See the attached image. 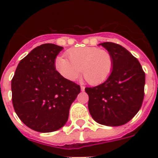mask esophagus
<instances>
[{
    "label": "esophagus",
    "instance_id": "obj_1",
    "mask_svg": "<svg viewBox=\"0 0 158 158\" xmlns=\"http://www.w3.org/2000/svg\"><path fill=\"white\" fill-rule=\"evenodd\" d=\"M80 89H81V91H84V89H85V87L81 86V87H80Z\"/></svg>",
    "mask_w": 158,
    "mask_h": 158
}]
</instances>
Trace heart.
Masks as SVG:
<instances>
[{"label": "heart", "instance_id": "heart-1", "mask_svg": "<svg viewBox=\"0 0 158 158\" xmlns=\"http://www.w3.org/2000/svg\"><path fill=\"white\" fill-rule=\"evenodd\" d=\"M66 56L69 60L57 57L55 67L69 81L76 80L82 72L89 84L98 85L104 83L112 73L113 57L106 50L96 47L76 48L68 51Z\"/></svg>", "mask_w": 158, "mask_h": 158}]
</instances>
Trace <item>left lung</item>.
<instances>
[{
    "mask_svg": "<svg viewBox=\"0 0 158 158\" xmlns=\"http://www.w3.org/2000/svg\"><path fill=\"white\" fill-rule=\"evenodd\" d=\"M111 54L112 73L103 84L86 88L89 110L96 122L120 126L138 113L144 98L145 73L137 58L116 43L99 44Z\"/></svg>",
    "mask_w": 158,
    "mask_h": 158,
    "instance_id": "left-lung-1",
    "label": "left lung"
}]
</instances>
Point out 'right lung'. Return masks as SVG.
I'll use <instances>...</instances> for the list:
<instances>
[{
  "mask_svg": "<svg viewBox=\"0 0 158 158\" xmlns=\"http://www.w3.org/2000/svg\"><path fill=\"white\" fill-rule=\"evenodd\" d=\"M62 47L46 43L32 50L19 63L11 80L14 109L32 130L48 133L65 125L80 86L56 71L55 59Z\"/></svg>",
  "mask_w": 158,
  "mask_h": 158,
  "instance_id": "right-lung-1",
  "label": "right lung"
}]
</instances>
